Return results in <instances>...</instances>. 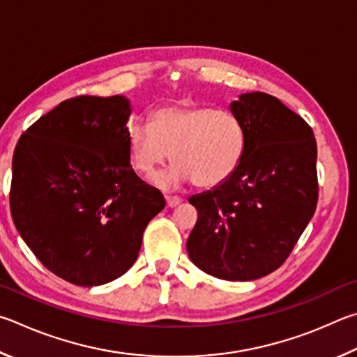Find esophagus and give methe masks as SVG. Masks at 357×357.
Wrapping results in <instances>:
<instances>
[{
	"mask_svg": "<svg viewBox=\"0 0 357 357\" xmlns=\"http://www.w3.org/2000/svg\"><path fill=\"white\" fill-rule=\"evenodd\" d=\"M180 202H182V199L177 197V196H166V205H167L169 208L177 207Z\"/></svg>",
	"mask_w": 357,
	"mask_h": 357,
	"instance_id": "esophagus-1",
	"label": "esophagus"
}]
</instances>
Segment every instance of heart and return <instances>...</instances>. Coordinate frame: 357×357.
Wrapping results in <instances>:
<instances>
[{
  "label": "heart",
  "instance_id": "b5f03b06",
  "mask_svg": "<svg viewBox=\"0 0 357 357\" xmlns=\"http://www.w3.org/2000/svg\"><path fill=\"white\" fill-rule=\"evenodd\" d=\"M131 166L142 175L171 160L175 165L155 178L161 190L195 182L215 188L232 177L246 147L238 116L211 106L172 105L156 109L147 123H131L127 131Z\"/></svg>",
  "mask_w": 357,
  "mask_h": 357
}]
</instances>
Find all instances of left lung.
Instances as JSON below:
<instances>
[{
	"label": "left lung",
	"instance_id": "obj_1",
	"mask_svg": "<svg viewBox=\"0 0 357 357\" xmlns=\"http://www.w3.org/2000/svg\"><path fill=\"white\" fill-rule=\"evenodd\" d=\"M246 147L232 177L190 197L192 264L224 280H254L284 264L315 213L317 142L301 116L264 92L230 103Z\"/></svg>",
	"mask_w": 357,
	"mask_h": 357
}]
</instances>
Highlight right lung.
<instances>
[{
    "mask_svg": "<svg viewBox=\"0 0 357 357\" xmlns=\"http://www.w3.org/2000/svg\"><path fill=\"white\" fill-rule=\"evenodd\" d=\"M130 114L123 96H79L17 142L12 220L40 264L70 284L103 285L127 273L147 224L166 205L130 165Z\"/></svg>",
    "mask_w": 357,
    "mask_h": 357,
    "instance_id": "1",
    "label": "right lung"
}]
</instances>
